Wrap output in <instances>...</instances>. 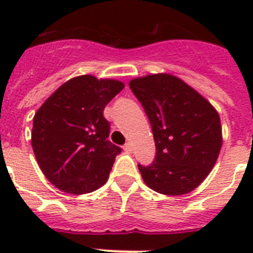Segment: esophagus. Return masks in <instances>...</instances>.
Returning a JSON list of instances; mask_svg holds the SVG:
<instances>
[{
	"label": "esophagus",
	"mask_w": 253,
	"mask_h": 253,
	"mask_svg": "<svg viewBox=\"0 0 253 253\" xmlns=\"http://www.w3.org/2000/svg\"><path fill=\"white\" fill-rule=\"evenodd\" d=\"M124 151H125V152H131V151H133V144H131L130 142L125 143V146H124Z\"/></svg>",
	"instance_id": "34e87169"
}]
</instances>
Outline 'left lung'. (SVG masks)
<instances>
[{
    "mask_svg": "<svg viewBox=\"0 0 253 253\" xmlns=\"http://www.w3.org/2000/svg\"><path fill=\"white\" fill-rule=\"evenodd\" d=\"M146 111L156 143L149 166L138 165L148 187L165 195L193 191L213 169L222 148L218 113L193 87L167 73L129 82Z\"/></svg>",
    "mask_w": 253,
    "mask_h": 253,
    "instance_id": "8db88e82",
    "label": "left lung"
}]
</instances>
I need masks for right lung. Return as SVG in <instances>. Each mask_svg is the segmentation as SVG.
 Listing matches in <instances>:
<instances>
[{"instance_id":"right-lung-1","label":"right lung","mask_w":253,"mask_h":253,"mask_svg":"<svg viewBox=\"0 0 253 253\" xmlns=\"http://www.w3.org/2000/svg\"><path fill=\"white\" fill-rule=\"evenodd\" d=\"M124 84L84 75L49 96L33 120L31 146L40 169L64 193L87 194L109 178L122 148L107 140L104 109Z\"/></svg>"}]
</instances>
